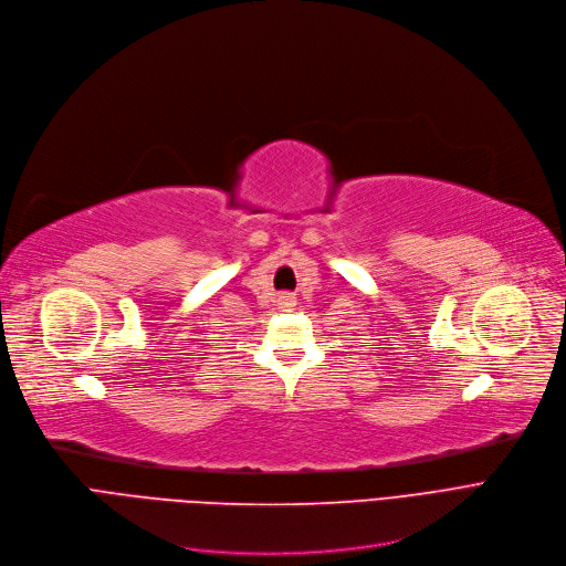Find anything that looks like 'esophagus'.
I'll use <instances>...</instances> for the list:
<instances>
[{"instance_id":"esophagus-1","label":"esophagus","mask_w":566,"mask_h":566,"mask_svg":"<svg viewBox=\"0 0 566 566\" xmlns=\"http://www.w3.org/2000/svg\"><path fill=\"white\" fill-rule=\"evenodd\" d=\"M279 304H281L283 308H292L294 304H297V300H294V294H290V292H281V294H279Z\"/></svg>"}]
</instances>
